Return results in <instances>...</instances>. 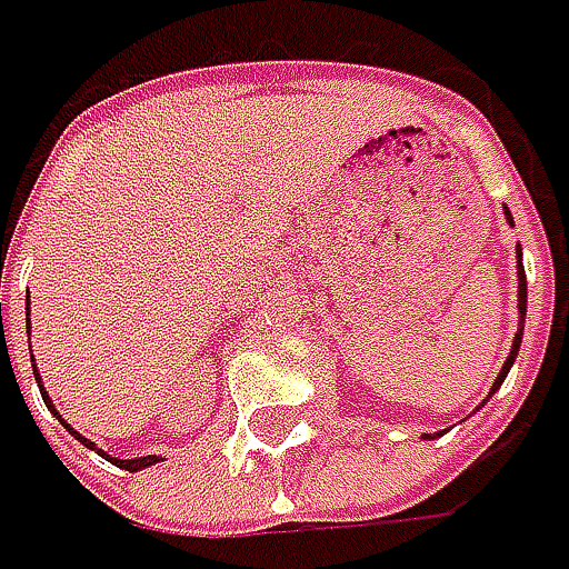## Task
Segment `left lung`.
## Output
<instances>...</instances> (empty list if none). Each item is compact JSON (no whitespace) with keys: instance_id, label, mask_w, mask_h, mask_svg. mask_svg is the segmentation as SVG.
Wrapping results in <instances>:
<instances>
[{"instance_id":"1","label":"left lung","mask_w":569,"mask_h":569,"mask_svg":"<svg viewBox=\"0 0 569 569\" xmlns=\"http://www.w3.org/2000/svg\"><path fill=\"white\" fill-rule=\"evenodd\" d=\"M509 217V213H506ZM512 220V217H509ZM526 298H528V288H526V269L519 266V313L526 317ZM519 342H522V327H519V332H516V339H512V352H509V358H506V365H502V371H499L497 383H493V390H497L499 383H502V378L509 375V368H512V361H516V356H519Z\"/></svg>"}]
</instances>
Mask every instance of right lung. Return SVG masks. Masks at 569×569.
I'll return each mask as SVG.
<instances>
[{
    "label": "right lung",
    "mask_w": 569,
    "mask_h": 569,
    "mask_svg": "<svg viewBox=\"0 0 569 569\" xmlns=\"http://www.w3.org/2000/svg\"><path fill=\"white\" fill-rule=\"evenodd\" d=\"M38 383H41V378H38ZM41 397H43V403H47V407H50V397H47V390H41ZM57 419H60V416H57ZM60 422H63V419H60ZM63 426H67V422H63ZM67 429H70V426H67ZM72 432V429H70ZM72 436H76V439L82 441V445H86V448H92V451H99V448H96V445H92V441L89 439H82V436H79V432H72ZM101 458H108V455H104V451H99ZM111 461H114V465H118V468H124V470H140V468H150V465H157L159 458L157 455H147V458H133V461H118V458H111Z\"/></svg>",
    "instance_id": "1"
}]
</instances>
